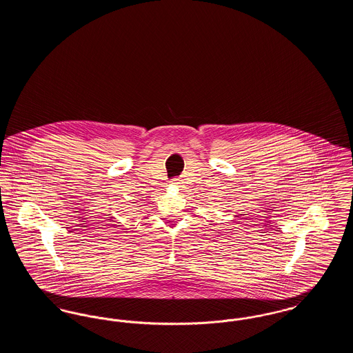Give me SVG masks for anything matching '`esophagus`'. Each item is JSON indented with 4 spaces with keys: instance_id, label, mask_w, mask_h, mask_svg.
Here are the masks:
<instances>
[{
    "instance_id": "34e87169",
    "label": "esophagus",
    "mask_w": 353,
    "mask_h": 353,
    "mask_svg": "<svg viewBox=\"0 0 353 353\" xmlns=\"http://www.w3.org/2000/svg\"><path fill=\"white\" fill-rule=\"evenodd\" d=\"M173 184L180 186V185H181V181H180L179 179H174V180H173Z\"/></svg>"
}]
</instances>
